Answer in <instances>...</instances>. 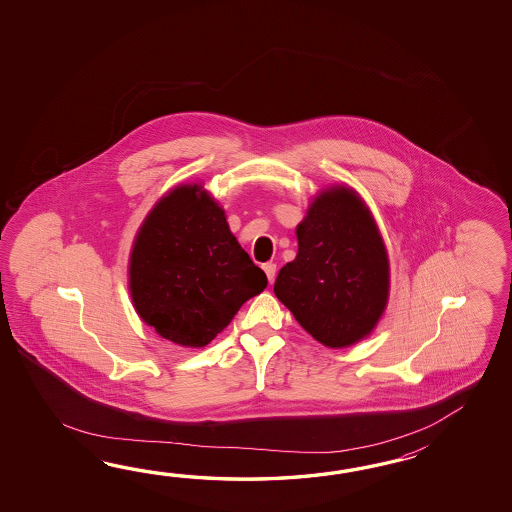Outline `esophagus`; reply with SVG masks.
Segmentation results:
<instances>
[{
    "mask_svg": "<svg viewBox=\"0 0 512 512\" xmlns=\"http://www.w3.org/2000/svg\"><path fill=\"white\" fill-rule=\"evenodd\" d=\"M261 269H263V271H265V274H267L269 282H274V278H276V263H272V261H267V263H263V265H261Z\"/></svg>",
    "mask_w": 512,
    "mask_h": 512,
    "instance_id": "obj_1",
    "label": "esophagus"
}]
</instances>
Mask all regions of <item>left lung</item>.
<instances>
[{"instance_id": "left-lung-1", "label": "left lung", "mask_w": 512, "mask_h": 512, "mask_svg": "<svg viewBox=\"0 0 512 512\" xmlns=\"http://www.w3.org/2000/svg\"><path fill=\"white\" fill-rule=\"evenodd\" d=\"M296 238L298 254L274 282L278 300L327 348L370 335L386 307L390 272L362 199L344 186L316 197Z\"/></svg>"}]
</instances>
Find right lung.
Here are the masks:
<instances>
[{
	"label": "right lung",
	"instance_id": "add662e5",
	"mask_svg": "<svg viewBox=\"0 0 512 512\" xmlns=\"http://www.w3.org/2000/svg\"><path fill=\"white\" fill-rule=\"evenodd\" d=\"M199 186H179L144 221L130 261L137 313L161 337L203 348L229 326L267 276L232 236L225 212Z\"/></svg>",
	"mask_w": 512,
	"mask_h": 512
}]
</instances>
